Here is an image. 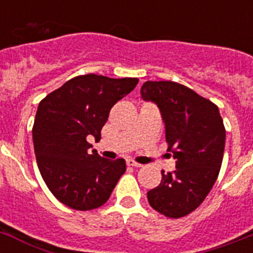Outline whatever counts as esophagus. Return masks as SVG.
<instances>
[{
  "label": "esophagus",
  "instance_id": "esophagus-1",
  "mask_svg": "<svg viewBox=\"0 0 253 253\" xmlns=\"http://www.w3.org/2000/svg\"><path fill=\"white\" fill-rule=\"evenodd\" d=\"M127 166H128V167H136V168H137V167H141V164L137 163V162H135V160H132V159H128V160H127Z\"/></svg>",
  "mask_w": 253,
  "mask_h": 253
}]
</instances>
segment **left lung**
<instances>
[{
	"instance_id": "obj_1",
	"label": "left lung",
	"mask_w": 253,
	"mask_h": 253,
	"mask_svg": "<svg viewBox=\"0 0 253 253\" xmlns=\"http://www.w3.org/2000/svg\"><path fill=\"white\" fill-rule=\"evenodd\" d=\"M144 100L159 107L175 170L148 192L151 208L178 219L196 210L214 186L223 162L225 127L218 105L174 81H146Z\"/></svg>"
}]
</instances>
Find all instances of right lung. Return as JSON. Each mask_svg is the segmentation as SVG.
Returning a JSON list of instances; mask_svg holds the SVG:
<instances>
[{
	"label": "right lung",
	"mask_w": 253,
	"mask_h": 253,
	"mask_svg": "<svg viewBox=\"0 0 253 253\" xmlns=\"http://www.w3.org/2000/svg\"><path fill=\"white\" fill-rule=\"evenodd\" d=\"M137 83L136 78L80 75L39 103L33 126L37 163L47 187L66 206L86 211L104 205L126 172L125 159H104L89 150L86 139H100L111 108Z\"/></svg>",
	"instance_id": "obj_1"
}]
</instances>
